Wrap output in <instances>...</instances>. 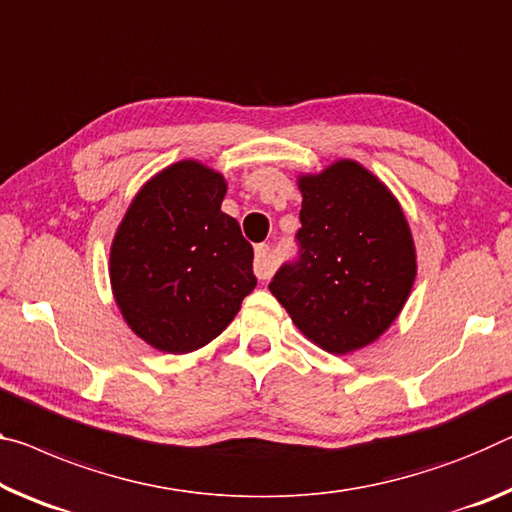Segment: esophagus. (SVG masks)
I'll return each mask as SVG.
<instances>
[{
    "label": "esophagus",
    "mask_w": 512,
    "mask_h": 512,
    "mask_svg": "<svg viewBox=\"0 0 512 512\" xmlns=\"http://www.w3.org/2000/svg\"><path fill=\"white\" fill-rule=\"evenodd\" d=\"M255 275L259 280H269L273 271H275V262H273V255H271V246H266V243H259L255 248Z\"/></svg>",
    "instance_id": "obj_1"
}]
</instances>
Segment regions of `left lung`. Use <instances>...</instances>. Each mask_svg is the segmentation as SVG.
Listing matches in <instances>:
<instances>
[{
  "label": "left lung",
  "instance_id": "left-lung-1",
  "mask_svg": "<svg viewBox=\"0 0 512 512\" xmlns=\"http://www.w3.org/2000/svg\"><path fill=\"white\" fill-rule=\"evenodd\" d=\"M296 257L271 294L323 351L344 355L383 335L415 282V246L399 202L355 161L300 177Z\"/></svg>",
  "mask_w": 512,
  "mask_h": 512
}]
</instances>
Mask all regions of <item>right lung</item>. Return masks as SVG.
<instances>
[{
    "mask_svg": "<svg viewBox=\"0 0 512 512\" xmlns=\"http://www.w3.org/2000/svg\"><path fill=\"white\" fill-rule=\"evenodd\" d=\"M223 175L180 161L143 186L111 246V285L132 330L191 353L230 326L255 289L253 246L221 212Z\"/></svg>",
    "mask_w": 512,
    "mask_h": 512,
    "instance_id": "add662e5",
    "label": "right lung"
}]
</instances>
